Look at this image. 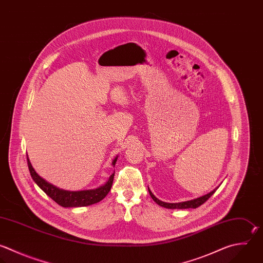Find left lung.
Masks as SVG:
<instances>
[{"mask_svg":"<svg viewBox=\"0 0 263 263\" xmlns=\"http://www.w3.org/2000/svg\"><path fill=\"white\" fill-rule=\"evenodd\" d=\"M218 187L215 188L214 190H212L211 192H209V193H206V194H204L202 196H199L197 198H194V199H191V200H187V201H182V202H175V203L174 202L173 203L172 202H164V201L159 200L158 198H156L154 196V194L151 192L149 187H148V191H149V194L152 197V199L158 205H160V206H163V208H166V209H196L199 205H201L202 203H204L215 193V191L218 189Z\"/></svg>","mask_w":263,"mask_h":263,"instance_id":"1","label":"left lung"}]
</instances>
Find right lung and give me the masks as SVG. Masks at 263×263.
Instances as JSON below:
<instances>
[{
    "label": "right lung",
    "mask_w": 263,
    "mask_h": 263,
    "mask_svg": "<svg viewBox=\"0 0 263 263\" xmlns=\"http://www.w3.org/2000/svg\"><path fill=\"white\" fill-rule=\"evenodd\" d=\"M118 156L114 158L112 161V165L115 166V163L117 161ZM28 165L31 173V176L35 183L50 197L52 198L57 203L64 208H77V206H86L93 203H97L101 201L103 198L106 197V195L111 190L113 179H114V173L110 176L109 180L102 186L95 188V189H88V190H80V191H70L61 189L50 183H48L46 180H44L42 177H40L35 168L33 167L29 157H28Z\"/></svg>",
    "instance_id": "add662e5"
}]
</instances>
